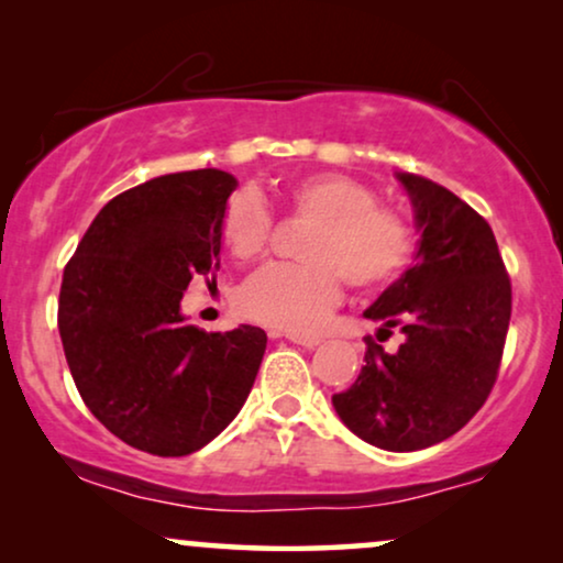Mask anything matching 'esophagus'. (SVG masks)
Returning <instances> with one entry per match:
<instances>
[{
  "mask_svg": "<svg viewBox=\"0 0 563 563\" xmlns=\"http://www.w3.org/2000/svg\"><path fill=\"white\" fill-rule=\"evenodd\" d=\"M286 338L290 340V343H296V345H303V347H317L319 343H322V340L319 338H303V334H296V332H286Z\"/></svg>",
  "mask_w": 563,
  "mask_h": 563,
  "instance_id": "obj_1",
  "label": "esophagus"
}]
</instances>
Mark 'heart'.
<instances>
[{
	"label": "heart",
	"instance_id": "heart-1",
	"mask_svg": "<svg viewBox=\"0 0 563 563\" xmlns=\"http://www.w3.org/2000/svg\"><path fill=\"white\" fill-rule=\"evenodd\" d=\"M288 205L317 220L301 249L306 265H267L241 288V309L257 322L288 332H314L340 298V277L353 288H374L405 267L412 249L410 225L379 208L366 184L340 174H314L290 184ZM273 229L267 205L254 191L229 199L220 236L239 260L265 249Z\"/></svg>",
	"mask_w": 563,
	"mask_h": 563
}]
</instances>
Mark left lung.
<instances>
[{
    "label": "left lung",
    "instance_id": "left-lung-1",
    "mask_svg": "<svg viewBox=\"0 0 563 563\" xmlns=\"http://www.w3.org/2000/svg\"><path fill=\"white\" fill-rule=\"evenodd\" d=\"M421 233L412 267L364 311L379 332L397 327L387 353L368 340L351 389L332 395L355 437L387 452H416L457 433L486 402L511 317V286L494 231L457 195L397 170Z\"/></svg>",
    "mask_w": 563,
    "mask_h": 563
}]
</instances>
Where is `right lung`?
Returning <instances> with one entry per match:
<instances>
[{
	"instance_id": "obj_1",
	"label": "right lung",
	"mask_w": 563,
	"mask_h": 563,
	"mask_svg": "<svg viewBox=\"0 0 563 563\" xmlns=\"http://www.w3.org/2000/svg\"><path fill=\"white\" fill-rule=\"evenodd\" d=\"M236 176L179 170L113 197L67 262L59 334L92 416L134 450L184 457L239 416L265 330L205 332L181 314L195 275L220 269Z\"/></svg>"
}]
</instances>
